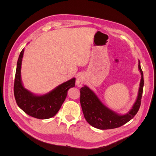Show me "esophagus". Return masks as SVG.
I'll return each mask as SVG.
<instances>
[{"label":"esophagus","instance_id":"1","mask_svg":"<svg viewBox=\"0 0 156 156\" xmlns=\"http://www.w3.org/2000/svg\"><path fill=\"white\" fill-rule=\"evenodd\" d=\"M85 82V78L82 75H79L77 76V79L76 80V84L77 87H81L83 84Z\"/></svg>","mask_w":156,"mask_h":156}]
</instances>
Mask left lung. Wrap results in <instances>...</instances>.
Listing matches in <instances>:
<instances>
[{
	"label": "left lung",
	"instance_id": "left-lung-1",
	"mask_svg": "<svg viewBox=\"0 0 156 156\" xmlns=\"http://www.w3.org/2000/svg\"><path fill=\"white\" fill-rule=\"evenodd\" d=\"M139 69L141 73V79L138 96L133 107L126 115H118L107 108L88 87L84 86L81 88L80 102L84 116L89 124L100 129H109L123 126L133 119L140 108L143 91V72L140 68V61Z\"/></svg>",
	"mask_w": 156,
	"mask_h": 156
}]
</instances>
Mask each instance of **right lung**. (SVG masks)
<instances>
[{"label":"right lung","mask_w":156,"mask_h":156,"mask_svg":"<svg viewBox=\"0 0 156 156\" xmlns=\"http://www.w3.org/2000/svg\"><path fill=\"white\" fill-rule=\"evenodd\" d=\"M24 49L19 56L14 81L13 92L17 105L28 115L38 119H48L58 112L67 96L68 90L75 85L71 79L43 96H36L23 87L21 79V62Z\"/></svg>","instance_id":"add662e5"}]
</instances>
